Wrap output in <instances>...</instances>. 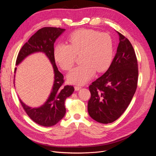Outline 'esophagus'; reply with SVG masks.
I'll use <instances>...</instances> for the list:
<instances>
[{
    "mask_svg": "<svg viewBox=\"0 0 156 156\" xmlns=\"http://www.w3.org/2000/svg\"><path fill=\"white\" fill-rule=\"evenodd\" d=\"M81 87L80 86V85H76L75 87V90H76V91H78L79 90L81 89Z\"/></svg>",
    "mask_w": 156,
    "mask_h": 156,
    "instance_id": "esophagus-1",
    "label": "esophagus"
}]
</instances>
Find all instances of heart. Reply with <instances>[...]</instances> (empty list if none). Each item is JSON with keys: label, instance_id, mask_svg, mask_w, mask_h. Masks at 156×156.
Here are the masks:
<instances>
[{"label": "heart", "instance_id": "b5f03b06", "mask_svg": "<svg viewBox=\"0 0 156 156\" xmlns=\"http://www.w3.org/2000/svg\"><path fill=\"white\" fill-rule=\"evenodd\" d=\"M69 45L59 44L54 48V58L65 71L70 70L75 64L76 55H80L81 64L68 75L72 83L84 84L90 80L95 71L107 70L113 57V42L106 33L92 29L77 30L68 38Z\"/></svg>", "mask_w": 156, "mask_h": 156}]
</instances>
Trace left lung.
<instances>
[{
    "label": "left lung",
    "mask_w": 156,
    "mask_h": 156,
    "mask_svg": "<svg viewBox=\"0 0 156 156\" xmlns=\"http://www.w3.org/2000/svg\"><path fill=\"white\" fill-rule=\"evenodd\" d=\"M118 34L119 43L109 69L89 86L88 114L103 124L111 123L122 115L137 87L138 69L133 47L124 35Z\"/></svg>",
    "instance_id": "left-lung-1"
}]
</instances>
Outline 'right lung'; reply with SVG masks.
I'll return each mask as SVG.
<instances>
[{"label":"right lung","mask_w":156,"mask_h":156,"mask_svg":"<svg viewBox=\"0 0 156 156\" xmlns=\"http://www.w3.org/2000/svg\"><path fill=\"white\" fill-rule=\"evenodd\" d=\"M64 31L65 29L55 27H44L40 29L22 47L16 62V65L18 66L30 54L42 52L52 65L54 81L51 94L46 102L40 107L32 108L20 99L28 116L36 123L43 126H54L61 120L66 113L65 101L75 90L73 86L64 85V76L59 71L55 62L54 44L56 39ZM16 71V68L14 73Z\"/></svg>","instance_id":"1"}]
</instances>
